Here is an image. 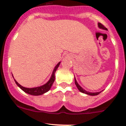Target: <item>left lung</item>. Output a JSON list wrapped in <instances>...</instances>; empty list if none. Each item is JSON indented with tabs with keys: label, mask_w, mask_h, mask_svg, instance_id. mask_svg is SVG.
<instances>
[{
	"label": "left lung",
	"mask_w": 126,
	"mask_h": 126,
	"mask_svg": "<svg viewBox=\"0 0 126 126\" xmlns=\"http://www.w3.org/2000/svg\"><path fill=\"white\" fill-rule=\"evenodd\" d=\"M98 26H99V28H100L103 29V30H107V29L104 26H103V24H102V23H98ZM74 80H75V84H76V85L77 88H78V90H79L80 92H82V93H86V94H89V95H92V96H94V95H97V94H100V93H101V92H96V93H91V92H86V90H84V89L82 88H81V86H80L79 85L78 83H77V81H76V78H74Z\"/></svg>",
	"instance_id": "8db88e82"
}]
</instances>
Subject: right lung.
Returning a JSON list of instances; mask_svg holds the SVG:
<instances>
[{"label": "right lung", "instance_id": "obj_1", "mask_svg": "<svg viewBox=\"0 0 126 126\" xmlns=\"http://www.w3.org/2000/svg\"><path fill=\"white\" fill-rule=\"evenodd\" d=\"M60 63H61V62H59V63L57 64L56 66L55 67V68H54V69H53V73H52V76H51L49 81H48L46 84L42 86L36 87V88H28L23 87V86H22L21 85H20V84H19V83H17V81H16L15 79H14V81H15L16 84H17L19 87L23 91H24L25 93H28V94H32V95H35V96L40 95V94H43V93L47 92L50 89L52 84H53L54 81H55V71H57V69L58 67H59V66Z\"/></svg>", "mask_w": 126, "mask_h": 126}]
</instances>
